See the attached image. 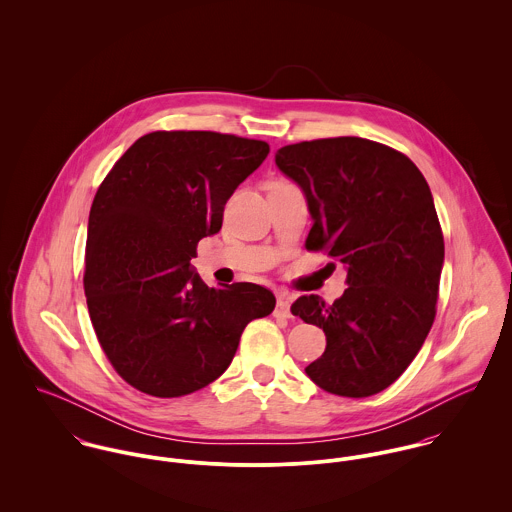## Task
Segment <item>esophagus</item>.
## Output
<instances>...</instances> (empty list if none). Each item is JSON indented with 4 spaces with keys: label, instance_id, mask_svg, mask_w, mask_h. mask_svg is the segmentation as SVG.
Returning <instances> with one entry per match:
<instances>
[{
    "label": "esophagus",
    "instance_id": "esophagus-1",
    "mask_svg": "<svg viewBox=\"0 0 512 512\" xmlns=\"http://www.w3.org/2000/svg\"><path fill=\"white\" fill-rule=\"evenodd\" d=\"M290 305H292V297L288 293H280L278 295V303H276V313L284 315V317H292Z\"/></svg>",
    "mask_w": 512,
    "mask_h": 512
}]
</instances>
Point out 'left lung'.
<instances>
[{"instance_id":"1","label":"left lung","mask_w":512,"mask_h":512,"mask_svg":"<svg viewBox=\"0 0 512 512\" xmlns=\"http://www.w3.org/2000/svg\"><path fill=\"white\" fill-rule=\"evenodd\" d=\"M276 165L305 195L307 250L327 248L349 284L331 305L293 303L327 337L305 372L331 394L372 396L414 361L436 317L445 252L428 181L404 153L351 136L282 147Z\"/></svg>"}]
</instances>
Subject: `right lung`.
Here are the masks:
<instances>
[{"mask_svg": "<svg viewBox=\"0 0 512 512\" xmlns=\"http://www.w3.org/2000/svg\"><path fill=\"white\" fill-rule=\"evenodd\" d=\"M270 146L217 132H151L128 147L88 217L84 293L96 337L134 388L175 398L228 368L244 327L276 307L238 282L209 288L191 258Z\"/></svg>", "mask_w": 512, "mask_h": 512, "instance_id": "1", "label": "right lung"}]
</instances>
